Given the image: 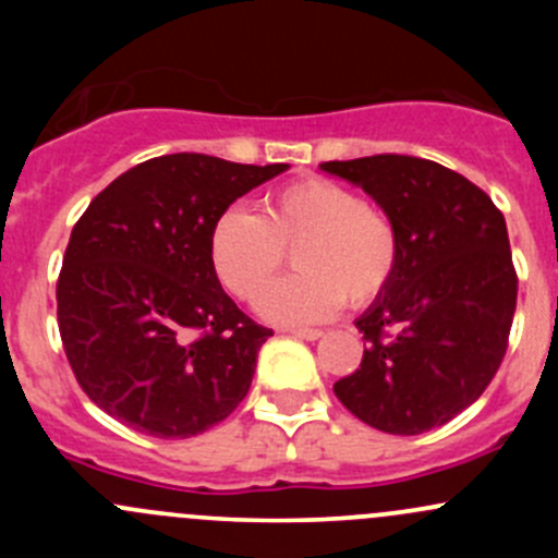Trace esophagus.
Returning <instances> with one entry per match:
<instances>
[{
    "label": "esophagus",
    "mask_w": 558,
    "mask_h": 558,
    "mask_svg": "<svg viewBox=\"0 0 558 558\" xmlns=\"http://www.w3.org/2000/svg\"><path fill=\"white\" fill-rule=\"evenodd\" d=\"M291 335L294 337H300V340H320V337H324V331L320 329H291Z\"/></svg>",
    "instance_id": "34e87169"
}]
</instances>
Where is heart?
Here are the masks:
<instances>
[{
    "mask_svg": "<svg viewBox=\"0 0 558 558\" xmlns=\"http://www.w3.org/2000/svg\"><path fill=\"white\" fill-rule=\"evenodd\" d=\"M295 247L300 274L279 281L258 300L272 324H320L348 305H369L391 283L399 238L391 218L356 191L326 178H307L275 191L264 213L229 207L210 232L218 280L240 300H256Z\"/></svg>",
    "mask_w": 558,
    "mask_h": 558,
    "instance_id": "b5f03b06",
    "label": "heart"
}]
</instances>
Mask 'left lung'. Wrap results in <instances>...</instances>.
<instances>
[{"label":"left lung","instance_id":"obj_1","mask_svg":"<svg viewBox=\"0 0 558 558\" xmlns=\"http://www.w3.org/2000/svg\"><path fill=\"white\" fill-rule=\"evenodd\" d=\"M397 227L391 283L356 318L367 348L335 393L388 435H421L470 408L502 364L519 278L505 216L486 191L429 159L324 161Z\"/></svg>","mask_w":558,"mask_h":558}]
</instances>
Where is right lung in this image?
Returning a JSON list of instances; mask_svg holds the SVG:
<instances>
[{
    "label": "right lung",
    "instance_id": "add662e5",
    "mask_svg": "<svg viewBox=\"0 0 558 558\" xmlns=\"http://www.w3.org/2000/svg\"><path fill=\"white\" fill-rule=\"evenodd\" d=\"M286 170L170 154L94 196L72 229L56 302L72 373L107 415L185 440L243 402L272 329L221 289L210 232L232 202Z\"/></svg>",
    "mask_w": 558,
    "mask_h": 558
}]
</instances>
